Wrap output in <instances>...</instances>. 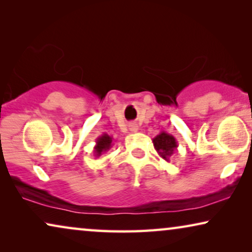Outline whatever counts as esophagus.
I'll return each mask as SVG.
<instances>
[{
	"instance_id": "34e87169",
	"label": "esophagus",
	"mask_w": 252,
	"mask_h": 252,
	"mask_svg": "<svg viewBox=\"0 0 252 252\" xmlns=\"http://www.w3.org/2000/svg\"><path fill=\"white\" fill-rule=\"evenodd\" d=\"M137 129H139V128H137V126H136V125H134V124H133V125H130V126H129V130H130V132L136 133V132H137Z\"/></svg>"
}]
</instances>
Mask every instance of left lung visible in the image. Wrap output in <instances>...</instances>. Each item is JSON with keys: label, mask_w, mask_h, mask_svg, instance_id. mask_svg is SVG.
<instances>
[{"label": "left lung", "mask_w": 252, "mask_h": 252, "mask_svg": "<svg viewBox=\"0 0 252 252\" xmlns=\"http://www.w3.org/2000/svg\"><path fill=\"white\" fill-rule=\"evenodd\" d=\"M153 143L158 155L166 161H170V158L177 151L178 148V142L175 137L165 130H161L157 136L154 137Z\"/></svg>", "instance_id": "obj_1"}]
</instances>
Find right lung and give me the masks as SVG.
Returning <instances> with one entry per match:
<instances>
[{
    "instance_id": "right-lung-1",
    "label": "right lung",
    "mask_w": 252,
    "mask_h": 252,
    "mask_svg": "<svg viewBox=\"0 0 252 252\" xmlns=\"http://www.w3.org/2000/svg\"><path fill=\"white\" fill-rule=\"evenodd\" d=\"M112 146V137L105 133L102 134L101 136H98L96 139V144L94 147V156L99 157L102 154H105Z\"/></svg>"
}]
</instances>
